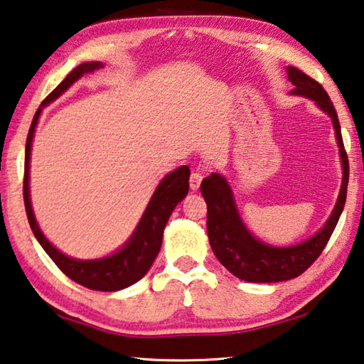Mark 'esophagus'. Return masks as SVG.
I'll list each match as a JSON object with an SVG mask.
<instances>
[{
  "label": "esophagus",
  "mask_w": 364,
  "mask_h": 364,
  "mask_svg": "<svg viewBox=\"0 0 364 364\" xmlns=\"http://www.w3.org/2000/svg\"><path fill=\"white\" fill-rule=\"evenodd\" d=\"M203 180V173L200 170H196L193 171V175H191L189 178V186H191V191H197L200 188V183Z\"/></svg>",
  "instance_id": "esophagus-1"
}]
</instances>
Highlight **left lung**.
I'll return each mask as SVG.
<instances>
[{
    "instance_id": "1",
    "label": "left lung",
    "mask_w": 364,
    "mask_h": 364,
    "mask_svg": "<svg viewBox=\"0 0 364 364\" xmlns=\"http://www.w3.org/2000/svg\"><path fill=\"white\" fill-rule=\"evenodd\" d=\"M288 79L294 85L291 94L314 100L333 119L342 159V186L339 199L325 226L309 240L296 247L279 248L259 242L251 235L237 211L232 191L220 173H211L200 184V193L207 202V232L211 250L224 267L240 280L255 283H274L291 280L312 266L325 250L338 224L347 199L348 159L343 148L341 124L331 98L326 90L299 68L288 67Z\"/></svg>"
}]
</instances>
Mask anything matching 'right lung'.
<instances>
[{"mask_svg":"<svg viewBox=\"0 0 364 364\" xmlns=\"http://www.w3.org/2000/svg\"><path fill=\"white\" fill-rule=\"evenodd\" d=\"M102 67L103 65L100 62L77 65V67L44 98L41 107L38 108L35 117H33L31 121L25 144L23 202L33 234H35L38 242L41 243L46 253L50 256V259L55 262V266L60 269L68 279L89 289H95V291H119V289L127 288L130 285H134V283H136L140 279H143L149 267L153 266L156 256L159 255L165 224H167L171 211H173L176 205L186 197L189 191L191 170L188 165H183V167L171 171V173H168L161 181V184L156 189V193L151 197L146 210H144L141 221L138 223L135 232L132 234L129 242L125 243L121 250L116 251L114 255L95 261L73 259V257H68L67 255H63L62 251H58L48 239H46L35 220V215H33L28 189L31 141L43 107H46V105L50 102H54L57 97H60L73 82L77 81V79L85 75V73H92Z\"/></svg>","mask_w":364,"mask_h":364,"instance_id":"right-lung-1","label":"right lung"}]
</instances>
